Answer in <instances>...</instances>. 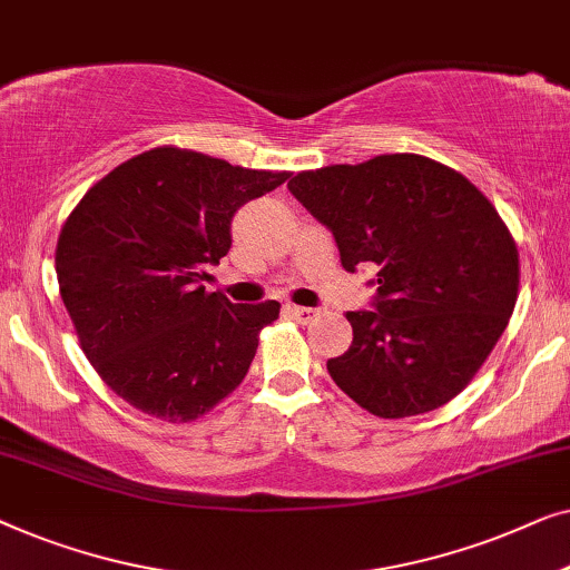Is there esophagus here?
Segmentation results:
<instances>
[{
    "instance_id": "obj_1",
    "label": "esophagus",
    "mask_w": 570,
    "mask_h": 570,
    "mask_svg": "<svg viewBox=\"0 0 570 570\" xmlns=\"http://www.w3.org/2000/svg\"><path fill=\"white\" fill-rule=\"evenodd\" d=\"M286 312L292 317L299 320V323H309V320L315 317V309H312V307H299V304H286Z\"/></svg>"
}]
</instances>
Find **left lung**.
<instances>
[{
  "label": "left lung",
  "instance_id": "1",
  "mask_svg": "<svg viewBox=\"0 0 570 570\" xmlns=\"http://www.w3.org/2000/svg\"><path fill=\"white\" fill-rule=\"evenodd\" d=\"M288 190L338 245L341 266L376 271L372 309L346 312L354 343L333 382L380 419L442 407L507 331L519 253L493 204L421 155L299 173Z\"/></svg>",
  "mask_w": 570,
  "mask_h": 570
}]
</instances>
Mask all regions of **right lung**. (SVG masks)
<instances>
[{"mask_svg": "<svg viewBox=\"0 0 570 570\" xmlns=\"http://www.w3.org/2000/svg\"><path fill=\"white\" fill-rule=\"evenodd\" d=\"M288 173L157 147L87 190L56 245L63 307L102 382L136 411L186 423L239 382L282 304L206 292L237 208Z\"/></svg>", "mask_w": 570, "mask_h": 570, "instance_id": "right-lung-1", "label": "right lung"}]
</instances>
